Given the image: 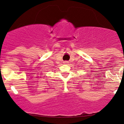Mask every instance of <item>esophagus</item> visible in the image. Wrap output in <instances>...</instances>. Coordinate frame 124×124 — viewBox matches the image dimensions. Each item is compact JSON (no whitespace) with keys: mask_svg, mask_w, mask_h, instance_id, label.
Here are the masks:
<instances>
[{"mask_svg":"<svg viewBox=\"0 0 124 124\" xmlns=\"http://www.w3.org/2000/svg\"><path fill=\"white\" fill-rule=\"evenodd\" d=\"M63 63H65V64H68V63H69V62H68V61H64Z\"/></svg>","mask_w":124,"mask_h":124,"instance_id":"34e87169","label":"esophagus"}]
</instances>
